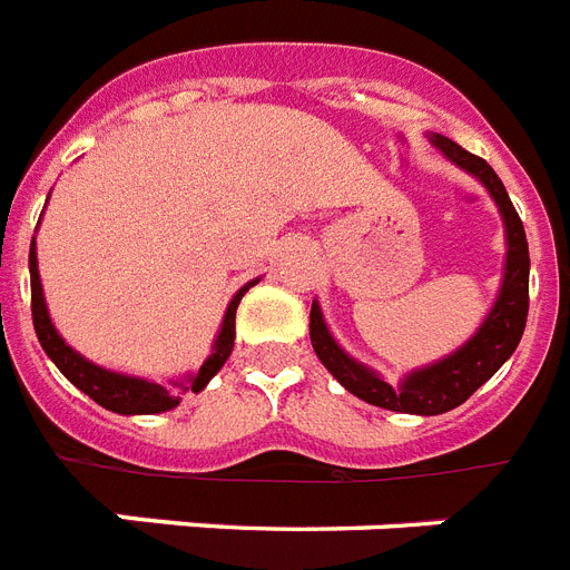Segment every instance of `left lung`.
<instances>
[{
  "mask_svg": "<svg viewBox=\"0 0 570 570\" xmlns=\"http://www.w3.org/2000/svg\"><path fill=\"white\" fill-rule=\"evenodd\" d=\"M426 138L441 156L456 164L459 170L471 173L473 179L489 190V197L494 199V206L503 217V229H507L503 279H500L498 299L491 303L480 330L473 332L471 338L459 350H453L450 356L423 364V367H414L400 380V385H389L373 367L356 362L347 350H341V344L332 338L330 326L323 321L317 299L312 303V323H308L314 353L323 362V367L350 394H356L358 400L371 403V406L423 414V417L462 406L482 382H489L500 371V364L507 362L521 344L523 326H527V308H530V247H527L521 217H518L500 176L482 158L471 156L468 149H462L444 135L430 131Z\"/></svg>",
  "mask_w": 570,
  "mask_h": 570,
  "instance_id": "left-lung-1",
  "label": "left lung"
}]
</instances>
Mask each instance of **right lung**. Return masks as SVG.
I'll use <instances>...</instances> for the list:
<instances>
[{"label":"right lung","mask_w":570,"mask_h":570,"mask_svg":"<svg viewBox=\"0 0 570 570\" xmlns=\"http://www.w3.org/2000/svg\"><path fill=\"white\" fill-rule=\"evenodd\" d=\"M29 273H31V321H35V332H38V341L43 353L55 362V367L67 376V380L76 385L79 391H85L90 400H97L99 406L108 409V412L117 414H158L170 412V409L179 406L181 391H203L212 382V376L220 371L226 358L232 356V347H235V312H238L240 297L247 294L258 279L247 282L244 288L229 299L226 314H223L220 332L212 344V353L203 362L197 373H185L179 380L170 382H156L147 380V376H131V373L111 371V367H102V364L90 362L72 350L67 341L61 338V332L55 330L52 317H49L47 297H43V285H40V271H38V247L31 240L29 249Z\"/></svg>","instance_id":"right-lung-1"}]
</instances>
